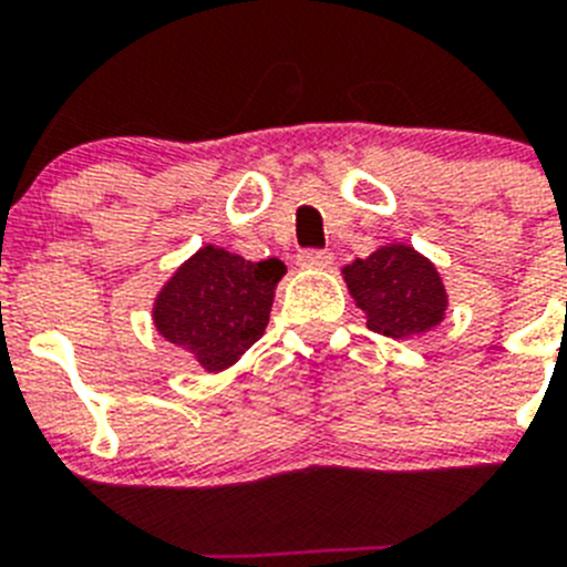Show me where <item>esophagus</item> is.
<instances>
[{
    "mask_svg": "<svg viewBox=\"0 0 567 567\" xmlns=\"http://www.w3.org/2000/svg\"><path fill=\"white\" fill-rule=\"evenodd\" d=\"M332 264V252L327 249H300L298 267L303 269H327Z\"/></svg>",
    "mask_w": 567,
    "mask_h": 567,
    "instance_id": "1",
    "label": "esophagus"
}]
</instances>
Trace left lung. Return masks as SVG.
<instances>
[{"label":"left lung","instance_id":"left-lung-1","mask_svg":"<svg viewBox=\"0 0 567 567\" xmlns=\"http://www.w3.org/2000/svg\"><path fill=\"white\" fill-rule=\"evenodd\" d=\"M349 292L365 312V327L385 338H412L443 320L449 295L429 258L405 244H389L343 269Z\"/></svg>","mask_w":567,"mask_h":567}]
</instances>
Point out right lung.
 <instances>
[{
    "mask_svg": "<svg viewBox=\"0 0 567 567\" xmlns=\"http://www.w3.org/2000/svg\"><path fill=\"white\" fill-rule=\"evenodd\" d=\"M284 272L278 258L252 264L227 249H198L155 298V327L207 372H221L264 334Z\"/></svg>",
    "mask_w": 567,
    "mask_h": 567,
    "instance_id": "1",
    "label": "right lung"
}]
</instances>
